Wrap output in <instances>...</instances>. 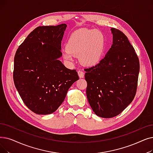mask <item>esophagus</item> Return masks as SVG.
I'll return each instance as SVG.
<instances>
[{
    "instance_id": "obj_1",
    "label": "esophagus",
    "mask_w": 153,
    "mask_h": 153,
    "mask_svg": "<svg viewBox=\"0 0 153 153\" xmlns=\"http://www.w3.org/2000/svg\"><path fill=\"white\" fill-rule=\"evenodd\" d=\"M77 73H78V75L80 78H83L84 77V72L82 71L79 70V71H78Z\"/></svg>"
}]
</instances>
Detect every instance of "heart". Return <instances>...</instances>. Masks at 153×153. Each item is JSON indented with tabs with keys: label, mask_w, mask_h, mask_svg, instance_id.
I'll list each match as a JSON object with an SVG mask.
<instances>
[{
	"label": "heart",
	"mask_w": 153,
	"mask_h": 153,
	"mask_svg": "<svg viewBox=\"0 0 153 153\" xmlns=\"http://www.w3.org/2000/svg\"><path fill=\"white\" fill-rule=\"evenodd\" d=\"M63 57L72 62L74 56L85 65H93L100 61L105 49V37L98 30L83 29L77 31L69 37Z\"/></svg>",
	"instance_id": "1"
}]
</instances>
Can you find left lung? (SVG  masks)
I'll return each instance as SVG.
<instances>
[{
	"label": "left lung",
	"mask_w": 153,
	"mask_h": 153,
	"mask_svg": "<svg viewBox=\"0 0 153 153\" xmlns=\"http://www.w3.org/2000/svg\"><path fill=\"white\" fill-rule=\"evenodd\" d=\"M111 48L99 63L85 69L88 102L94 113L113 117L132 101L136 93L139 61L128 37L112 28Z\"/></svg>",
	"instance_id": "left-lung-1"
}]
</instances>
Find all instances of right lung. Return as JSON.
Wrapping results in <instances>:
<instances>
[{
  "instance_id": "obj_1",
  "label": "right lung",
  "mask_w": 153,
  "mask_h": 153,
  "mask_svg": "<svg viewBox=\"0 0 153 153\" xmlns=\"http://www.w3.org/2000/svg\"><path fill=\"white\" fill-rule=\"evenodd\" d=\"M66 27L65 24L37 27L16 52L14 84L25 105L36 114L55 112L79 79L76 69H68L58 60L62 55L61 41Z\"/></svg>"
}]
</instances>
